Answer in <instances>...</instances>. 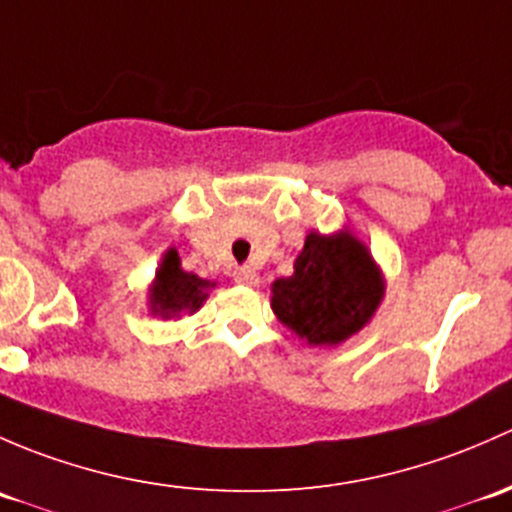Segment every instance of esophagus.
Here are the masks:
<instances>
[{
    "label": "esophagus",
    "mask_w": 512,
    "mask_h": 512,
    "mask_svg": "<svg viewBox=\"0 0 512 512\" xmlns=\"http://www.w3.org/2000/svg\"><path fill=\"white\" fill-rule=\"evenodd\" d=\"M234 281L241 283V286H256L258 273L251 266H241L234 271Z\"/></svg>",
    "instance_id": "esophagus-1"
}]
</instances>
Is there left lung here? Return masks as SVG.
<instances>
[{
    "label": "left lung",
    "mask_w": 512,
    "mask_h": 512,
    "mask_svg": "<svg viewBox=\"0 0 512 512\" xmlns=\"http://www.w3.org/2000/svg\"><path fill=\"white\" fill-rule=\"evenodd\" d=\"M271 308L291 333L313 347L340 345L360 333L384 298V278L350 229L310 231L293 273L271 286Z\"/></svg>",
    "instance_id": "obj_1"
}]
</instances>
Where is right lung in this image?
Instances as JSON below:
<instances>
[{
    "instance_id": "obj_1",
    "label": "right lung",
    "mask_w": 512,
    "mask_h": 512,
    "mask_svg": "<svg viewBox=\"0 0 512 512\" xmlns=\"http://www.w3.org/2000/svg\"><path fill=\"white\" fill-rule=\"evenodd\" d=\"M209 288H214L212 281H204V278L184 271L177 249H167L150 288L152 315L179 318L182 313H197L204 300L209 298Z\"/></svg>"
}]
</instances>
